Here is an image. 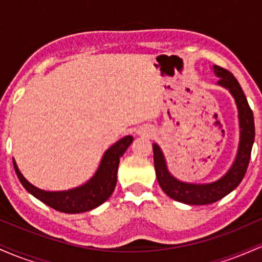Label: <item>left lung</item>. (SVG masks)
Returning <instances> with one entry per match:
<instances>
[{
    "instance_id": "left-lung-1",
    "label": "left lung",
    "mask_w": 262,
    "mask_h": 262,
    "mask_svg": "<svg viewBox=\"0 0 262 262\" xmlns=\"http://www.w3.org/2000/svg\"><path fill=\"white\" fill-rule=\"evenodd\" d=\"M213 70L219 77L218 85L229 90L231 96L235 100L237 112H239V148H237L235 160H234L229 171L217 181L204 183V185L203 183L201 185V183L181 182L169 172L164 154H162L158 144H152L156 177H158V182L162 191L177 202L193 204V206L217 202L239 186V183L244 179L246 170H248L252 144H254L255 139L254 114H252L244 91L240 87L237 80L230 71L218 65L213 66Z\"/></svg>"
}]
</instances>
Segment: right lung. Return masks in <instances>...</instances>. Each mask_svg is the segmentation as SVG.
Here are the masks:
<instances>
[{"label":"right lung","mask_w":262,"mask_h":262,"mask_svg":"<svg viewBox=\"0 0 262 262\" xmlns=\"http://www.w3.org/2000/svg\"><path fill=\"white\" fill-rule=\"evenodd\" d=\"M132 141H133V137L127 135L117 141L116 144H113L104 152L100 166L95 175L91 177V180H89L79 187L69 189V191L49 192L39 189L23 177L14 160L13 166L23 187L39 201L62 213H82L101 206L113 193L114 187L117 185V171H118L119 159L124 154Z\"/></svg>","instance_id":"add662e5"}]
</instances>
